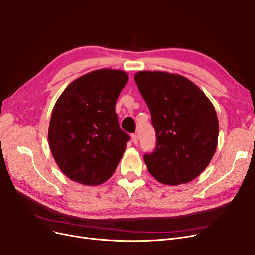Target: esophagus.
I'll return each mask as SVG.
<instances>
[{
    "instance_id": "obj_1",
    "label": "esophagus",
    "mask_w": 255,
    "mask_h": 255,
    "mask_svg": "<svg viewBox=\"0 0 255 255\" xmlns=\"http://www.w3.org/2000/svg\"><path fill=\"white\" fill-rule=\"evenodd\" d=\"M131 139H132V141H133V143H134V144L138 143V136H137V134H132L131 135Z\"/></svg>"
}]
</instances>
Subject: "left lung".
Instances as JSON below:
<instances>
[{
    "instance_id": "left-lung-1",
    "label": "left lung",
    "mask_w": 255,
    "mask_h": 255,
    "mask_svg": "<svg viewBox=\"0 0 255 255\" xmlns=\"http://www.w3.org/2000/svg\"><path fill=\"white\" fill-rule=\"evenodd\" d=\"M135 83L156 131L155 151L143 159L159 182L177 186L202 173L215 154L219 123L214 105L191 80L163 71H138Z\"/></svg>"
}]
</instances>
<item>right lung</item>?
Masks as SVG:
<instances>
[{
    "label": "right lung",
    "mask_w": 255,
    "mask_h": 255,
    "mask_svg": "<svg viewBox=\"0 0 255 255\" xmlns=\"http://www.w3.org/2000/svg\"><path fill=\"white\" fill-rule=\"evenodd\" d=\"M127 82L122 70H94L69 84L53 106L49 148L70 180L96 186L113 176L130 139L115 110Z\"/></svg>",
    "instance_id": "obj_1"
}]
</instances>
